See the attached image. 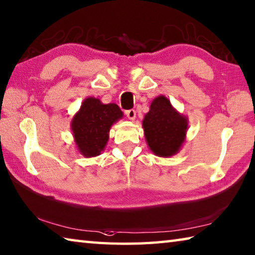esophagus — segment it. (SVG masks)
Segmentation results:
<instances>
[{"label": "esophagus", "mask_w": 255, "mask_h": 255, "mask_svg": "<svg viewBox=\"0 0 255 255\" xmlns=\"http://www.w3.org/2000/svg\"><path fill=\"white\" fill-rule=\"evenodd\" d=\"M126 116L128 117V119H130V120H135V118H136V110H133V109H129V110H126Z\"/></svg>", "instance_id": "esophagus-1"}]
</instances>
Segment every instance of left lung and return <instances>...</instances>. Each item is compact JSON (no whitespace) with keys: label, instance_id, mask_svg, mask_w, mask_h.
Wrapping results in <instances>:
<instances>
[{"label":"left lung","instance_id":"obj_1","mask_svg":"<svg viewBox=\"0 0 255 255\" xmlns=\"http://www.w3.org/2000/svg\"><path fill=\"white\" fill-rule=\"evenodd\" d=\"M187 127V118L176 112L165 96L152 100L149 112L142 120L148 146L159 157L177 154L185 141Z\"/></svg>","mask_w":255,"mask_h":255}]
</instances>
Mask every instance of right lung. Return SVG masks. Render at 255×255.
<instances>
[{"label": "right lung", "mask_w": 255, "mask_h": 255, "mask_svg": "<svg viewBox=\"0 0 255 255\" xmlns=\"http://www.w3.org/2000/svg\"><path fill=\"white\" fill-rule=\"evenodd\" d=\"M116 104L105 105L99 99L86 98L71 122L75 142L85 157H96L105 149L113 125L123 118Z\"/></svg>", "instance_id": "1"}]
</instances>
